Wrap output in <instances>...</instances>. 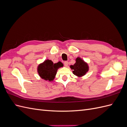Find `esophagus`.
<instances>
[{
  "mask_svg": "<svg viewBox=\"0 0 127 127\" xmlns=\"http://www.w3.org/2000/svg\"><path fill=\"white\" fill-rule=\"evenodd\" d=\"M64 65L66 67H67L68 66V62L67 61H64Z\"/></svg>",
  "mask_w": 127,
  "mask_h": 127,
  "instance_id": "esophagus-1",
  "label": "esophagus"
}]
</instances>
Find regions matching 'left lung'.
<instances>
[{"mask_svg":"<svg viewBox=\"0 0 127 127\" xmlns=\"http://www.w3.org/2000/svg\"><path fill=\"white\" fill-rule=\"evenodd\" d=\"M70 67L73 70V74L78 77L85 75L89 69L88 64L79 57L77 58L75 64L71 65Z\"/></svg>","mask_w":127,"mask_h":127,"instance_id":"obj_1","label":"left lung"}]
</instances>
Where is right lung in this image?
Masks as SVG:
<instances>
[{"instance_id": "add662e5", "label": "right lung", "mask_w": 127, "mask_h": 127, "mask_svg": "<svg viewBox=\"0 0 127 127\" xmlns=\"http://www.w3.org/2000/svg\"><path fill=\"white\" fill-rule=\"evenodd\" d=\"M63 67L60 61L54 64L50 60H45L37 67V72L41 78L45 80L53 81L55 78L58 69Z\"/></svg>"}]
</instances>
